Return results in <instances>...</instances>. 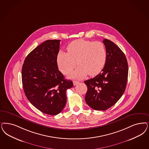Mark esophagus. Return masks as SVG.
<instances>
[{
  "instance_id": "34e87169",
  "label": "esophagus",
  "mask_w": 149,
  "mask_h": 149,
  "mask_svg": "<svg viewBox=\"0 0 149 149\" xmlns=\"http://www.w3.org/2000/svg\"><path fill=\"white\" fill-rule=\"evenodd\" d=\"M79 81H74L73 84H74V85H77V84H79Z\"/></svg>"
}]
</instances>
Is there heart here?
I'll use <instances>...</instances> for the list:
<instances>
[{"mask_svg": "<svg viewBox=\"0 0 149 149\" xmlns=\"http://www.w3.org/2000/svg\"><path fill=\"white\" fill-rule=\"evenodd\" d=\"M106 58V49L101 42L79 39L68 46L67 53L59 52L56 63L59 70L64 74L71 72L77 64L79 66L69 77L79 79L88 74L91 77L97 75L104 67Z\"/></svg>", "mask_w": 149, "mask_h": 149, "instance_id": "b5f03b06", "label": "heart"}]
</instances>
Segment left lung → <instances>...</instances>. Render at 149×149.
<instances>
[{
    "label": "left lung",
    "instance_id": "left-lung-1",
    "mask_svg": "<svg viewBox=\"0 0 149 149\" xmlns=\"http://www.w3.org/2000/svg\"><path fill=\"white\" fill-rule=\"evenodd\" d=\"M107 58L101 72L85 81L87 91L85 101L95 110L105 111L118 101L127 86L128 65L122 51L113 42L104 39Z\"/></svg>",
    "mask_w": 149,
    "mask_h": 149
}]
</instances>
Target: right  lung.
<instances>
[{
  "label": "right lung",
  "mask_w": 149,
  "mask_h": 149,
  "mask_svg": "<svg viewBox=\"0 0 149 149\" xmlns=\"http://www.w3.org/2000/svg\"><path fill=\"white\" fill-rule=\"evenodd\" d=\"M61 40H47L26 56L22 67V82L26 97L43 113L56 115L67 102L66 91L73 86L58 70L56 57Z\"/></svg>",
  "instance_id": "1"
}]
</instances>
